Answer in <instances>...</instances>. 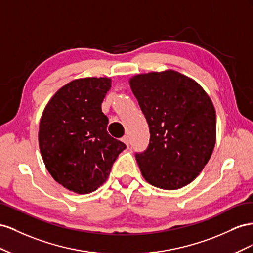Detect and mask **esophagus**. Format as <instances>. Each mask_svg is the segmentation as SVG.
<instances>
[{"label": "esophagus", "mask_w": 253, "mask_h": 253, "mask_svg": "<svg viewBox=\"0 0 253 253\" xmlns=\"http://www.w3.org/2000/svg\"><path fill=\"white\" fill-rule=\"evenodd\" d=\"M122 141L126 144L127 147H129V144H130V141H129V136H128V135H124V136H123Z\"/></svg>", "instance_id": "1"}]
</instances>
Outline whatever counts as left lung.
<instances>
[{
    "label": "left lung",
    "mask_w": 253,
    "mask_h": 253,
    "mask_svg": "<svg viewBox=\"0 0 253 253\" xmlns=\"http://www.w3.org/2000/svg\"><path fill=\"white\" fill-rule=\"evenodd\" d=\"M149 127V143L136 161L146 181L164 190L192 182L211 158L216 113L210 97L191 78L175 71L130 79Z\"/></svg>",
    "instance_id": "left-lung-1"
}]
</instances>
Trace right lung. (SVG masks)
I'll return each instance as SVG.
<instances>
[{
    "mask_svg": "<svg viewBox=\"0 0 253 253\" xmlns=\"http://www.w3.org/2000/svg\"><path fill=\"white\" fill-rule=\"evenodd\" d=\"M110 86V79L103 77L71 82L49 100L40 120L39 147L47 170L78 194L102 185L126 148L107 132L102 103Z\"/></svg>",
    "mask_w": 253,
    "mask_h": 253,
    "instance_id": "1",
    "label": "right lung"
}]
</instances>
